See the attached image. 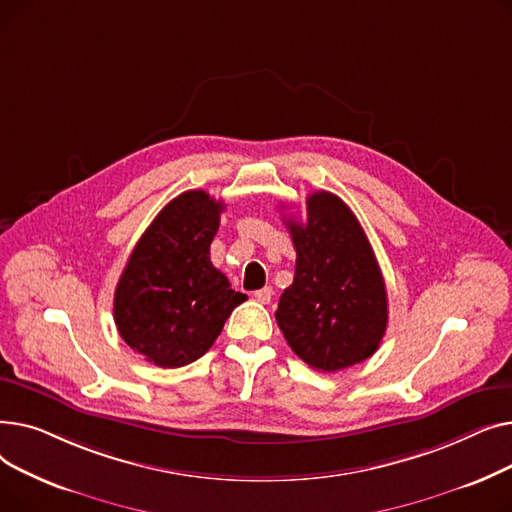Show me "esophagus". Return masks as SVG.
<instances>
[{
  "instance_id": "esophagus-1",
  "label": "esophagus",
  "mask_w": 512,
  "mask_h": 512,
  "mask_svg": "<svg viewBox=\"0 0 512 512\" xmlns=\"http://www.w3.org/2000/svg\"><path fill=\"white\" fill-rule=\"evenodd\" d=\"M272 294H274V290L270 288V286H265V288H261V290H257L253 297L259 301V303H263V305H267L272 301Z\"/></svg>"
}]
</instances>
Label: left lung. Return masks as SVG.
Here are the masks:
<instances>
[{"label": "left lung", "instance_id": "left-lung-1", "mask_svg": "<svg viewBox=\"0 0 512 512\" xmlns=\"http://www.w3.org/2000/svg\"><path fill=\"white\" fill-rule=\"evenodd\" d=\"M297 265L276 321L297 357L317 371L369 359L388 326L378 259L348 205L328 193L307 197V222L288 218Z\"/></svg>", "mask_w": 512, "mask_h": 512}]
</instances>
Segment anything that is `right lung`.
<instances>
[{
  "label": "right lung",
  "mask_w": 512,
  "mask_h": 512,
  "mask_svg": "<svg viewBox=\"0 0 512 512\" xmlns=\"http://www.w3.org/2000/svg\"><path fill=\"white\" fill-rule=\"evenodd\" d=\"M224 203L205 191L172 199L132 249L114 294L122 340L157 367L203 357L247 294L209 259Z\"/></svg>",
  "instance_id": "add662e5"
}]
</instances>
